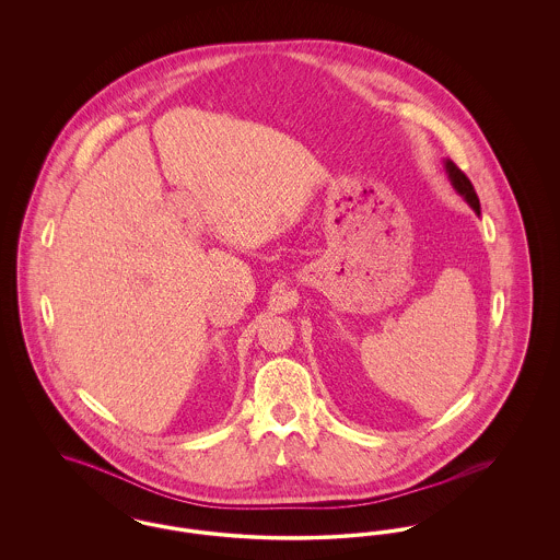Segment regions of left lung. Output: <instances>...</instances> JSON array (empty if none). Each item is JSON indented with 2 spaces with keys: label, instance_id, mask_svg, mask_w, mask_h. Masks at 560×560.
Here are the masks:
<instances>
[{
  "label": "left lung",
  "instance_id": "left-lung-1",
  "mask_svg": "<svg viewBox=\"0 0 560 560\" xmlns=\"http://www.w3.org/2000/svg\"><path fill=\"white\" fill-rule=\"evenodd\" d=\"M444 167H446L447 178H450L454 190L476 210V214H480V199H478V195H476V188L471 185V180H469L450 159L444 161Z\"/></svg>",
  "mask_w": 560,
  "mask_h": 560
}]
</instances>
